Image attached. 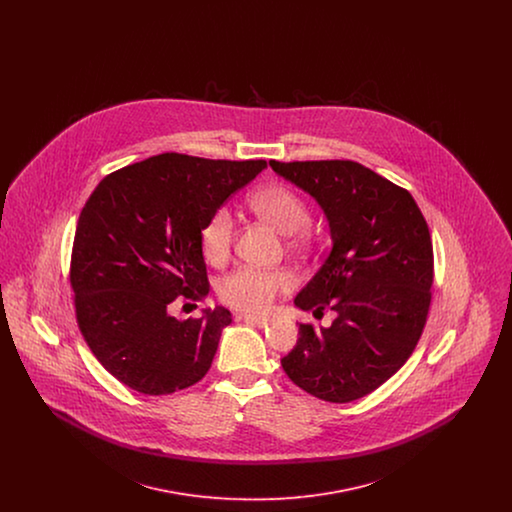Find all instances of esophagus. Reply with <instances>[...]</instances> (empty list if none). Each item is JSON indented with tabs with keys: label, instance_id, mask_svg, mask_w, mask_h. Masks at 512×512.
Returning <instances> with one entry per match:
<instances>
[{
	"label": "esophagus",
	"instance_id": "esophagus-1",
	"mask_svg": "<svg viewBox=\"0 0 512 512\" xmlns=\"http://www.w3.org/2000/svg\"><path fill=\"white\" fill-rule=\"evenodd\" d=\"M245 322H249V324H255V326H267L268 318L267 317H259V315H242Z\"/></svg>",
	"mask_w": 512,
	"mask_h": 512
}]
</instances>
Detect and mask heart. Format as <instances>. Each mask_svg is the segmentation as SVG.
I'll use <instances>...</instances> for the list:
<instances>
[{
	"mask_svg": "<svg viewBox=\"0 0 512 512\" xmlns=\"http://www.w3.org/2000/svg\"><path fill=\"white\" fill-rule=\"evenodd\" d=\"M249 207L290 236V245H305L303 232L311 222V207L303 195L286 184H268L249 195ZM234 240V217L230 209H215L199 232L201 251L209 263L228 259ZM295 278L286 268L238 267L224 274L217 284L220 301L240 311H265L282 292L293 288Z\"/></svg>",
	"mask_w": 512,
	"mask_h": 512,
	"instance_id": "heart-1",
	"label": "heart"
}]
</instances>
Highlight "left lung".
<instances>
[{"mask_svg":"<svg viewBox=\"0 0 512 512\" xmlns=\"http://www.w3.org/2000/svg\"><path fill=\"white\" fill-rule=\"evenodd\" d=\"M270 167L317 199L334 242L295 305L338 317L330 328L299 324L282 368L318 399H361L407 363L426 326L434 284L428 224L405 188L355 161Z\"/></svg>","mask_w":512,"mask_h":512,"instance_id":"8db88e82","label":"left lung"}]
</instances>
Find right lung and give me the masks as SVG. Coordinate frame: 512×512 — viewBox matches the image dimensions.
Returning <instances> with one entry per match:
<instances>
[{
	"mask_svg": "<svg viewBox=\"0 0 512 512\" xmlns=\"http://www.w3.org/2000/svg\"><path fill=\"white\" fill-rule=\"evenodd\" d=\"M267 161L161 153L107 174L76 224L71 288L78 328L103 368L146 395H169L211 368L224 307L176 320V299L209 293L199 232Z\"/></svg>",
	"mask_w": 512,
	"mask_h": 512,
	"instance_id": "right-lung-1",
	"label": "right lung"
}]
</instances>
